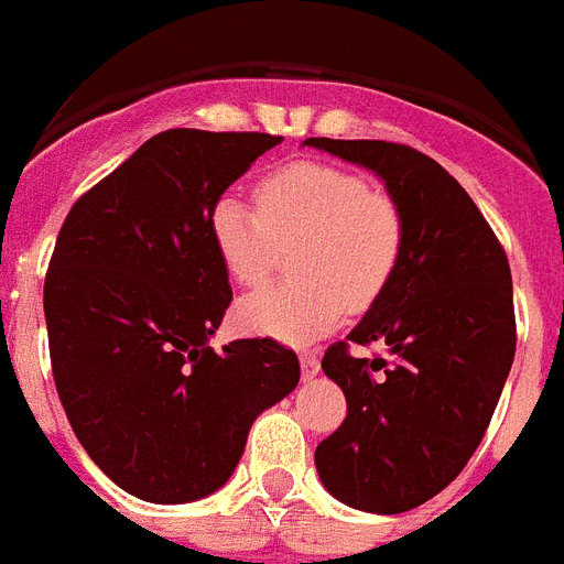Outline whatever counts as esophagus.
I'll return each mask as SVG.
<instances>
[{"label":"esophagus","mask_w":564,"mask_h":564,"mask_svg":"<svg viewBox=\"0 0 564 564\" xmlns=\"http://www.w3.org/2000/svg\"><path fill=\"white\" fill-rule=\"evenodd\" d=\"M300 367H303V378H314L319 372V358L317 355H303L300 358Z\"/></svg>","instance_id":"34e87169"}]
</instances>
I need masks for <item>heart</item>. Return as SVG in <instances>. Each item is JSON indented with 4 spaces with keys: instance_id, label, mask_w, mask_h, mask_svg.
Wrapping results in <instances>:
<instances>
[{
    "instance_id": "obj_1",
    "label": "heart",
    "mask_w": 564,
    "mask_h": 564,
    "mask_svg": "<svg viewBox=\"0 0 564 564\" xmlns=\"http://www.w3.org/2000/svg\"><path fill=\"white\" fill-rule=\"evenodd\" d=\"M256 212L232 195L206 218L215 259L241 288H256L291 247V282L238 303V323L279 344L308 346L340 326L346 308L367 311L384 296L404 256V215L367 177L326 162H288L253 188Z\"/></svg>"
}]
</instances>
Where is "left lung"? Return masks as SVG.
I'll return each mask as SVG.
<instances>
[{"label":"left lung","mask_w":564,"mask_h":564,"mask_svg":"<svg viewBox=\"0 0 564 564\" xmlns=\"http://www.w3.org/2000/svg\"><path fill=\"white\" fill-rule=\"evenodd\" d=\"M376 171L404 215L399 273L354 343L328 346L323 372L346 395V419L314 452L319 480L346 507L378 516L431 501L484 440L516 358L510 261L475 200L416 148L378 139H305Z\"/></svg>","instance_id":"1"}]
</instances>
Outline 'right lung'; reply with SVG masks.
<instances>
[{
    "label": "right lung",
    "mask_w": 564,
    "mask_h": 564,
    "mask_svg": "<svg viewBox=\"0 0 564 564\" xmlns=\"http://www.w3.org/2000/svg\"><path fill=\"white\" fill-rule=\"evenodd\" d=\"M282 137L174 128L78 197L48 261V352L69 425L104 475L151 503L227 484L261 410L300 381L270 337H209L232 288L212 204Z\"/></svg>",
    "instance_id": "right-lung-1"
}]
</instances>
